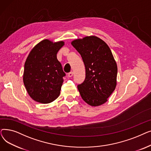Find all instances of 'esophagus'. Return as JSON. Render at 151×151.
Segmentation results:
<instances>
[{"mask_svg": "<svg viewBox=\"0 0 151 151\" xmlns=\"http://www.w3.org/2000/svg\"><path fill=\"white\" fill-rule=\"evenodd\" d=\"M73 75V73L72 72V71H71V72H70V73L68 74V76L69 78L72 77Z\"/></svg>", "mask_w": 151, "mask_h": 151, "instance_id": "obj_1", "label": "esophagus"}]
</instances>
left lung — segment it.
I'll use <instances>...</instances> for the list:
<instances>
[{"mask_svg":"<svg viewBox=\"0 0 151 151\" xmlns=\"http://www.w3.org/2000/svg\"><path fill=\"white\" fill-rule=\"evenodd\" d=\"M81 55L86 68L84 82L78 86L83 100L92 106L104 104L117 84V67L108 45L96 36L71 43Z\"/></svg>","mask_w":151,"mask_h":151,"instance_id":"1","label":"left lung"}]
</instances>
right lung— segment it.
I'll return each mask as SVG.
<instances>
[{"label":"right lung","mask_w":151,"mask_h":151,"mask_svg":"<svg viewBox=\"0 0 151 151\" xmlns=\"http://www.w3.org/2000/svg\"><path fill=\"white\" fill-rule=\"evenodd\" d=\"M64 44L63 41L43 40L32 49L26 59L24 84L29 96L38 103L50 104L59 96L65 73L57 53Z\"/></svg>","instance_id":"obj_1"}]
</instances>
